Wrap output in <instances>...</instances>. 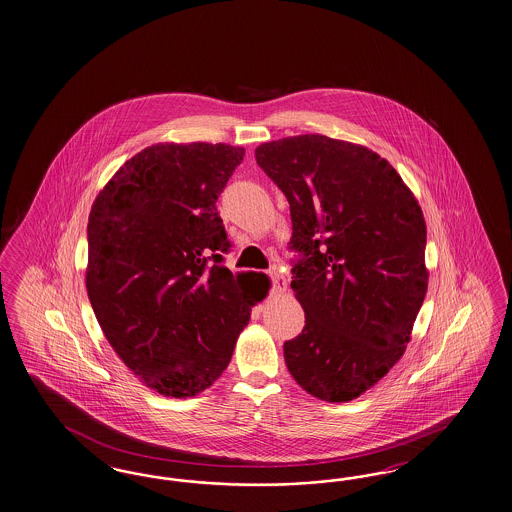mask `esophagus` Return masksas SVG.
<instances>
[{"label":"esophagus","instance_id":"esophagus-1","mask_svg":"<svg viewBox=\"0 0 512 512\" xmlns=\"http://www.w3.org/2000/svg\"><path fill=\"white\" fill-rule=\"evenodd\" d=\"M270 278H272V289H274L276 293L286 291V278L282 276V272H280L278 268H272V270H270Z\"/></svg>","mask_w":512,"mask_h":512}]
</instances>
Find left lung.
<instances>
[{
    "instance_id": "1",
    "label": "left lung",
    "mask_w": 512,
    "mask_h": 512,
    "mask_svg": "<svg viewBox=\"0 0 512 512\" xmlns=\"http://www.w3.org/2000/svg\"><path fill=\"white\" fill-rule=\"evenodd\" d=\"M255 160L286 194L291 289L305 328L284 358L301 389L350 402L406 352L429 287L427 225L396 169L362 144L297 135L259 144Z\"/></svg>"
}]
</instances>
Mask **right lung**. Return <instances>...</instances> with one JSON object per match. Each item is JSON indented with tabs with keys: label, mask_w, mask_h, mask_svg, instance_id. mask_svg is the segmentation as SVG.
<instances>
[{
	"label": "right lung",
	"mask_w": 512,
	"mask_h": 512,
	"mask_svg": "<svg viewBox=\"0 0 512 512\" xmlns=\"http://www.w3.org/2000/svg\"><path fill=\"white\" fill-rule=\"evenodd\" d=\"M242 146L158 143L112 175L87 225L85 286L110 347L148 389L192 398L225 371L263 272L232 274L215 202Z\"/></svg>",
	"instance_id": "add662e5"
}]
</instances>
